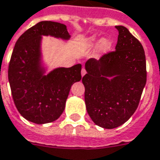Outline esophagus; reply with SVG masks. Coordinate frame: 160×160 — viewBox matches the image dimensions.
<instances>
[{
  "mask_svg": "<svg viewBox=\"0 0 160 160\" xmlns=\"http://www.w3.org/2000/svg\"><path fill=\"white\" fill-rule=\"evenodd\" d=\"M85 74H86V71H85V69L83 68H82V70H81V76H84Z\"/></svg>",
  "mask_w": 160,
  "mask_h": 160,
  "instance_id": "34e87169",
  "label": "esophagus"
}]
</instances>
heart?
Returning <instances> with one entry per match:
<instances>
[{
  "label": "heart",
  "mask_w": 160,
  "mask_h": 160,
  "mask_svg": "<svg viewBox=\"0 0 160 160\" xmlns=\"http://www.w3.org/2000/svg\"><path fill=\"white\" fill-rule=\"evenodd\" d=\"M97 37L96 36H92L91 38H89L87 41V44H88V47H92V46L95 45L97 43ZM112 46V43H111V42L109 41V39H106V38H103V39H101L99 42V50L101 52H106L107 51H109V48L111 47Z\"/></svg>",
  "instance_id": "heart-1"
}]
</instances>
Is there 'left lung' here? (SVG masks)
Returning a JSON list of instances; mask_svg holds the SVG:
<instances>
[{
  "label": "left lung",
  "instance_id": "1",
  "mask_svg": "<svg viewBox=\"0 0 160 160\" xmlns=\"http://www.w3.org/2000/svg\"><path fill=\"white\" fill-rule=\"evenodd\" d=\"M116 51L85 63L86 109L92 122L105 129L124 124L138 108L147 82L143 47L125 26H116Z\"/></svg>",
  "mask_w": 160,
  "mask_h": 160
}]
</instances>
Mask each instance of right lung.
<instances>
[{"label": "right lung", "mask_w": 160, "mask_h": 160, "mask_svg": "<svg viewBox=\"0 0 160 160\" xmlns=\"http://www.w3.org/2000/svg\"><path fill=\"white\" fill-rule=\"evenodd\" d=\"M68 40L67 26L43 21L24 32L16 42L8 76L17 109L24 118L36 124L59 118L65 109L71 87L81 80V64L58 68L45 75L42 64V36Z\"/></svg>", "instance_id": "obj_1"}]
</instances>
